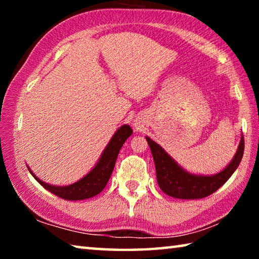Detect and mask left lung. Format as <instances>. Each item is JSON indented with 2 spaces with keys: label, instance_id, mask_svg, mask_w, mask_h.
<instances>
[{
  "label": "left lung",
  "instance_id": "obj_1",
  "mask_svg": "<svg viewBox=\"0 0 259 259\" xmlns=\"http://www.w3.org/2000/svg\"><path fill=\"white\" fill-rule=\"evenodd\" d=\"M154 159L156 181L162 191L177 199H203L224 185L238 168L244 151V139L241 137L233 160L221 172L212 176L193 175L184 170L159 144L146 137Z\"/></svg>",
  "mask_w": 259,
  "mask_h": 259
}]
</instances>
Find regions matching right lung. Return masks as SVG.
Instances as JSON below:
<instances>
[{"label":"right lung","mask_w":259,"mask_h":259,"mask_svg":"<svg viewBox=\"0 0 259 259\" xmlns=\"http://www.w3.org/2000/svg\"><path fill=\"white\" fill-rule=\"evenodd\" d=\"M131 134H133V129L130 128L128 124H123L121 128L113 135L112 139L109 140L106 148H105L102 156H100L97 164L94 166L89 174H87L84 177L81 178L80 181L71 184V185L66 186H54L50 184H47L38 179L35 175L29 170L32 176L36 179V181L41 184V185L51 192L52 194L59 196L61 199L71 200V201H77V200H84L93 198L102 192L106 184L108 182L109 177L113 172L114 165L119 155V152L121 147L126 139H128Z\"/></svg>","instance_id":"1"}]
</instances>
